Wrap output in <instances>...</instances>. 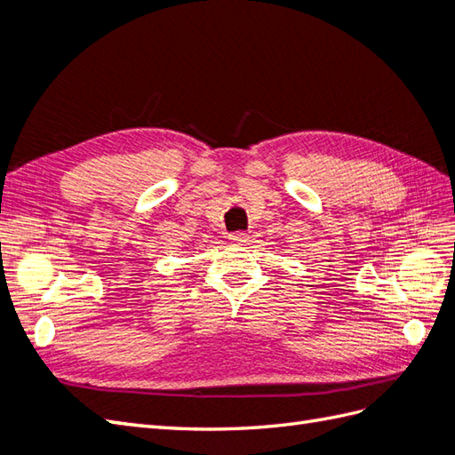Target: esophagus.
Listing matches in <instances>:
<instances>
[{
	"mask_svg": "<svg viewBox=\"0 0 455 455\" xmlns=\"http://www.w3.org/2000/svg\"><path fill=\"white\" fill-rule=\"evenodd\" d=\"M228 238H230L232 244H246V242H248L246 232H232Z\"/></svg>",
	"mask_w": 455,
	"mask_h": 455,
	"instance_id": "esophagus-1",
	"label": "esophagus"
}]
</instances>
